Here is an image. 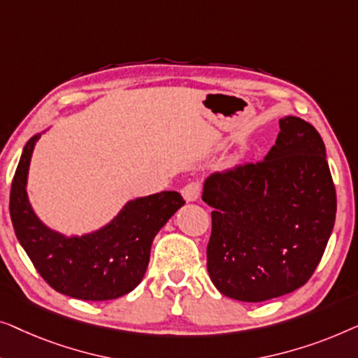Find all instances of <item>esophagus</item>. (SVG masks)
<instances>
[{"label":"esophagus","instance_id":"1","mask_svg":"<svg viewBox=\"0 0 358 358\" xmlns=\"http://www.w3.org/2000/svg\"><path fill=\"white\" fill-rule=\"evenodd\" d=\"M181 194L186 203H193V201H198V198L201 196V185L198 181H191V183L185 185L183 189H181Z\"/></svg>","mask_w":358,"mask_h":358}]
</instances>
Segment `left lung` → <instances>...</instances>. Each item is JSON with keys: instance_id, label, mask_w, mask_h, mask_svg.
<instances>
[{"instance_id": "left-lung-1", "label": "left lung", "mask_w": 358, "mask_h": 358, "mask_svg": "<svg viewBox=\"0 0 358 358\" xmlns=\"http://www.w3.org/2000/svg\"><path fill=\"white\" fill-rule=\"evenodd\" d=\"M264 160L213 173L203 201L214 208L208 273L220 294L264 301L305 285L336 220V188L318 131L279 120Z\"/></svg>"}]
</instances>
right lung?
Wrapping results in <instances>:
<instances>
[{
	"mask_svg": "<svg viewBox=\"0 0 358 358\" xmlns=\"http://www.w3.org/2000/svg\"><path fill=\"white\" fill-rule=\"evenodd\" d=\"M40 134L29 139L11 185L9 213L19 243L35 269L59 294L79 300H113L134 290L149 264L154 236L185 204L177 191L128 201L99 230L66 236L47 227L27 196L30 157Z\"/></svg>",
	"mask_w": 358,
	"mask_h": 358,
	"instance_id": "1",
	"label": "right lung"
}]
</instances>
